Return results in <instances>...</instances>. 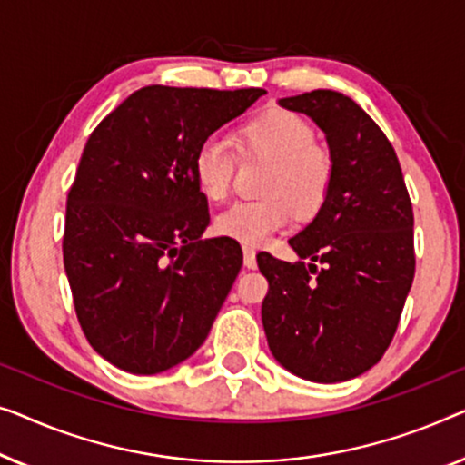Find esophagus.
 <instances>
[{"instance_id": "esophagus-1", "label": "esophagus", "mask_w": 465, "mask_h": 465, "mask_svg": "<svg viewBox=\"0 0 465 465\" xmlns=\"http://www.w3.org/2000/svg\"><path fill=\"white\" fill-rule=\"evenodd\" d=\"M242 252H244V265L248 270H254V267H257V252H254V248L244 246L242 248Z\"/></svg>"}]
</instances>
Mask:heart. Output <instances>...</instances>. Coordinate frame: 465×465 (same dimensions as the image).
Wrapping results in <instances>:
<instances>
[{
    "label": "heart",
    "instance_id": "heart-1",
    "mask_svg": "<svg viewBox=\"0 0 465 465\" xmlns=\"http://www.w3.org/2000/svg\"><path fill=\"white\" fill-rule=\"evenodd\" d=\"M246 153L270 160L267 198L235 202L214 219V230L246 246H259L292 217L310 219L329 200L335 162L316 145V133L303 117L286 109H267L240 128ZM235 155L219 134L206 136L193 153V179L206 200L223 202L232 192Z\"/></svg>",
    "mask_w": 465,
    "mask_h": 465
}]
</instances>
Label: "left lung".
I'll return each instance as SVG.
<instances>
[{"instance_id":"8db88e82","label":"left lung","mask_w":465,"mask_h":465,"mask_svg":"<svg viewBox=\"0 0 465 465\" xmlns=\"http://www.w3.org/2000/svg\"><path fill=\"white\" fill-rule=\"evenodd\" d=\"M278 103L326 134L335 181L289 240L299 261L257 254L270 282L261 305L267 345L307 381H348L381 361L401 322L415 276L413 206L394 147L350 96L312 90Z\"/></svg>"}]
</instances>
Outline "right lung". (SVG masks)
<instances>
[{"label": "right lung", "mask_w": 465, "mask_h": 465, "mask_svg": "<svg viewBox=\"0 0 465 465\" xmlns=\"http://www.w3.org/2000/svg\"><path fill=\"white\" fill-rule=\"evenodd\" d=\"M263 94L145 86L90 134L67 195L63 259L84 335L117 369L168 371L211 332L242 251L232 238L202 240L211 214L193 153Z\"/></svg>", "instance_id": "add662e5"}]
</instances>
